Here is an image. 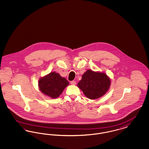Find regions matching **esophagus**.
Here are the masks:
<instances>
[{
    "instance_id": "esophagus-1",
    "label": "esophagus",
    "mask_w": 149,
    "mask_h": 149,
    "mask_svg": "<svg viewBox=\"0 0 149 149\" xmlns=\"http://www.w3.org/2000/svg\"><path fill=\"white\" fill-rule=\"evenodd\" d=\"M70 83H71V85H76V84H77L75 81H71Z\"/></svg>"
}]
</instances>
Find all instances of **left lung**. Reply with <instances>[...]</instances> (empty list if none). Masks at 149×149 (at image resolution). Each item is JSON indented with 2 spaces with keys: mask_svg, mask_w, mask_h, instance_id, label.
Instances as JSON below:
<instances>
[{
  "mask_svg": "<svg viewBox=\"0 0 149 149\" xmlns=\"http://www.w3.org/2000/svg\"><path fill=\"white\" fill-rule=\"evenodd\" d=\"M111 82L106 73L88 70L82 75L78 86L88 98L97 99L108 92Z\"/></svg>",
  "mask_w": 149,
  "mask_h": 149,
  "instance_id": "8db88e82",
  "label": "left lung"
}]
</instances>
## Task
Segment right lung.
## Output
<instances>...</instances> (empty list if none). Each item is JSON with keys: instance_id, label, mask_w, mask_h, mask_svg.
I'll return each instance as SVG.
<instances>
[{"instance_id": "right-lung-1", "label": "right lung", "mask_w": 149, "mask_h": 149, "mask_svg": "<svg viewBox=\"0 0 149 149\" xmlns=\"http://www.w3.org/2000/svg\"><path fill=\"white\" fill-rule=\"evenodd\" d=\"M69 84L65 78L56 72H51L38 80L40 91L53 99L58 97Z\"/></svg>"}]
</instances>
